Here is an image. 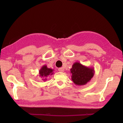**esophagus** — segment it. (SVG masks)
<instances>
[{
  "instance_id": "esophagus-1",
  "label": "esophagus",
  "mask_w": 123,
  "mask_h": 123,
  "mask_svg": "<svg viewBox=\"0 0 123 123\" xmlns=\"http://www.w3.org/2000/svg\"><path fill=\"white\" fill-rule=\"evenodd\" d=\"M58 71L59 72H64V71H65V69H64V68H59L58 69Z\"/></svg>"
}]
</instances>
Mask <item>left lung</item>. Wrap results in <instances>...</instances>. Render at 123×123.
<instances>
[{
  "label": "left lung",
  "mask_w": 123,
  "mask_h": 123,
  "mask_svg": "<svg viewBox=\"0 0 123 123\" xmlns=\"http://www.w3.org/2000/svg\"><path fill=\"white\" fill-rule=\"evenodd\" d=\"M71 79L76 85L83 86L89 82L94 75V69L81 64L79 62H74L70 69Z\"/></svg>",
  "instance_id": "left-lung-1"
}]
</instances>
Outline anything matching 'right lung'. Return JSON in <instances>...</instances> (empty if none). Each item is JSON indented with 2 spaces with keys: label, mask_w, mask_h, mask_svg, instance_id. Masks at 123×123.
I'll list each match as a JSON object with an SVG mask.
<instances>
[{
  "label": "right lung",
  "mask_w": 123,
  "mask_h": 123,
  "mask_svg": "<svg viewBox=\"0 0 123 123\" xmlns=\"http://www.w3.org/2000/svg\"><path fill=\"white\" fill-rule=\"evenodd\" d=\"M53 69L48 68L47 65H43L39 71V74L41 78H44L42 80L44 81L47 80L46 77L49 75H52L53 74Z\"/></svg>",
  "instance_id": "obj_1"
}]
</instances>
